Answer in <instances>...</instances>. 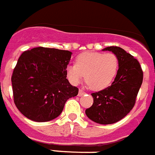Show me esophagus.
<instances>
[{"label": "esophagus", "mask_w": 155, "mask_h": 155, "mask_svg": "<svg viewBox=\"0 0 155 155\" xmlns=\"http://www.w3.org/2000/svg\"><path fill=\"white\" fill-rule=\"evenodd\" d=\"M84 94H85V92L84 91V90L82 89L79 90V93H78V96H79V97H82V96H84Z\"/></svg>", "instance_id": "obj_1"}]
</instances>
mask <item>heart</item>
Returning a JSON list of instances; mask_svg holds the SVG:
<instances>
[{
  "mask_svg": "<svg viewBox=\"0 0 155 155\" xmlns=\"http://www.w3.org/2000/svg\"><path fill=\"white\" fill-rule=\"evenodd\" d=\"M119 62L113 53L84 52L75 58V65L67 68L68 80L77 84L84 75L85 82L92 90L98 91L110 84L117 75Z\"/></svg>",
  "mask_w": 155,
  "mask_h": 155,
  "instance_id": "b5f03b06",
  "label": "heart"
}]
</instances>
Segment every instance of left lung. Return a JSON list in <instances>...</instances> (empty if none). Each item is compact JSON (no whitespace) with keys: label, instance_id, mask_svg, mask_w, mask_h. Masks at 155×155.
<instances>
[{"label":"left lung","instance_id":"obj_1","mask_svg":"<svg viewBox=\"0 0 155 155\" xmlns=\"http://www.w3.org/2000/svg\"><path fill=\"white\" fill-rule=\"evenodd\" d=\"M103 51L115 54L119 68L110 86L92 93L93 104L85 113L95 122L108 125L119 121L132 110L142 84L143 71L139 62L122 48L108 47Z\"/></svg>","mask_w":155,"mask_h":155}]
</instances>
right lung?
<instances>
[{"label":"right lung","mask_w":155,"mask_h":155,"mask_svg":"<svg viewBox=\"0 0 155 155\" xmlns=\"http://www.w3.org/2000/svg\"><path fill=\"white\" fill-rule=\"evenodd\" d=\"M71 52L35 47L19 57L11 77L13 101L25 117L38 122L60 115L66 101L77 96L78 87L67 79Z\"/></svg>","instance_id":"obj_1"}]
</instances>
